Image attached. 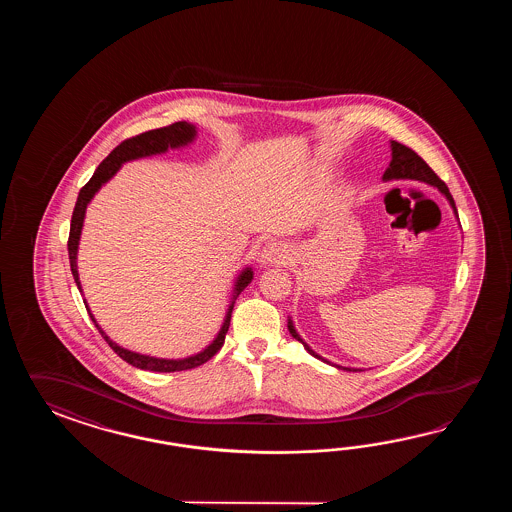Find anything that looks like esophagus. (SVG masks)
Masks as SVG:
<instances>
[{"mask_svg": "<svg viewBox=\"0 0 512 512\" xmlns=\"http://www.w3.org/2000/svg\"><path fill=\"white\" fill-rule=\"evenodd\" d=\"M287 260H289V252L282 243L271 241L261 251L260 261L263 265H280V263H285Z\"/></svg>", "mask_w": 512, "mask_h": 512, "instance_id": "34e87169", "label": "esophagus"}]
</instances>
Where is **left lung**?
Returning a JSON list of instances; mask_svg holds the SVG:
<instances>
[{"instance_id": "left-lung-1", "label": "left lung", "mask_w": 512, "mask_h": 512, "mask_svg": "<svg viewBox=\"0 0 512 512\" xmlns=\"http://www.w3.org/2000/svg\"><path fill=\"white\" fill-rule=\"evenodd\" d=\"M382 179H386V181H390V179H414V181H421V183H426V185L435 186V188H439V192L443 194V196L448 199V203L452 205L454 208V214L457 216V208L456 203H454V197L452 194L448 192V186L437 177L434 170L428 166V164L417 155V153L412 150V148H408V146H404L401 142L392 141V161H390V166L386 168V172L382 175ZM287 327H289V333L293 335V338H296L298 342H302L304 344V348L316 357V359L324 360L327 364H331L329 360L322 359L320 355H316L313 349L309 348L307 344H305L304 340L300 338V335L296 333V329H294L293 322L289 320L287 322ZM338 370H346V371H359V370H349V368H342V366H337Z\"/></svg>"}]
</instances>
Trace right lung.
I'll return each instance as SVG.
<instances>
[{
	"label": "right lung",
	"instance_id": "add662e5",
	"mask_svg": "<svg viewBox=\"0 0 512 512\" xmlns=\"http://www.w3.org/2000/svg\"><path fill=\"white\" fill-rule=\"evenodd\" d=\"M196 137V126L188 124V122H174L170 126H164V128H157V130L144 131L141 135H135L131 139L120 142L119 146L109 153L108 157L98 164L97 170L93 177L87 181L86 185L82 186L80 194H78L77 205L73 210V218H71V229H69V240H67V251H69V263H71V272H73V278L77 282V287L80 289V280H78L77 271V251L78 241H80V232H82V225H84V216H86L87 203L93 199V196L97 194L98 188L104 185L106 181H109L113 175L117 174V170L120 168V164L126 163V161H133V159H139V157H148V155H155V153H163L168 148H179V146H185L188 142L194 141ZM252 282V269H245L238 276V282L234 287V300L238 298V294ZM82 291V289H80ZM234 300L229 305V311L225 316V322L219 329L218 337L214 338V342L203 349L201 353L192 355V357H186V359L168 360V359H155L150 355H141V353H133L128 349L120 348L113 340H109L108 335L98 327L97 320L93 318V315L89 313V307L86 305L87 313L91 316V320L95 322L98 333L104 337V340L108 342L109 348L113 349L120 359L126 360L131 366L139 368V370L148 371H161V373H170V371H183L192 370L197 368L201 364H205L207 360L212 359L216 353H218L223 342H225V335L229 331L230 326V315H232V307H234Z\"/></svg>",
	"mask_w": 512,
	"mask_h": 512
}]
</instances>
